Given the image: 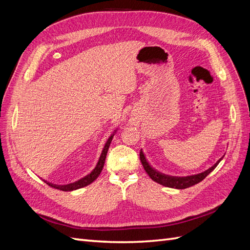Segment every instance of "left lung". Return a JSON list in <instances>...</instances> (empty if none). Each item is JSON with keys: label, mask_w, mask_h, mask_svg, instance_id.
Listing matches in <instances>:
<instances>
[{"label": "left lung", "mask_w": 250, "mask_h": 250, "mask_svg": "<svg viewBox=\"0 0 250 250\" xmlns=\"http://www.w3.org/2000/svg\"><path fill=\"white\" fill-rule=\"evenodd\" d=\"M140 160L142 162V165L144 169L147 172L148 175L150 176V178L154 180L155 183L163 185L165 187H169V188H190L192 186H195L196 184L200 183L204 178H206L208 174L213 171L218 164L220 163L221 160H219L213 167L209 168L208 170L204 171L203 173L197 174V175H193V176H187V177H172V176H168V175H165V174H162L160 172H157L155 170H153L152 168L150 167L149 164L147 163L145 156H144V153L140 152Z\"/></svg>", "instance_id": "obj_1"}]
</instances>
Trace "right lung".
I'll list each match as a JSON object with an SVG mask.
<instances>
[{"instance_id": "obj_1", "label": "right lung", "mask_w": 250, "mask_h": 250, "mask_svg": "<svg viewBox=\"0 0 250 250\" xmlns=\"http://www.w3.org/2000/svg\"><path fill=\"white\" fill-rule=\"evenodd\" d=\"M112 140V135L108 139V141L106 142V144H105V146L103 148V151L101 153V156L99 158V162H98L96 168L94 169V171L88 174L87 176H85L84 178H82L78 181H76V183L74 184H70V185H66V186H56V185H52V184H49L47 183V181H44V183H47V185H49L50 187L54 188H57V190H60V191H73V190H77V188H83L85 186H88L93 183L94 180L97 179V177L100 175V173L103 169V166H104V163H105V158H106V154H107V151H108V148H109V145H110V142Z\"/></svg>"}]
</instances>
